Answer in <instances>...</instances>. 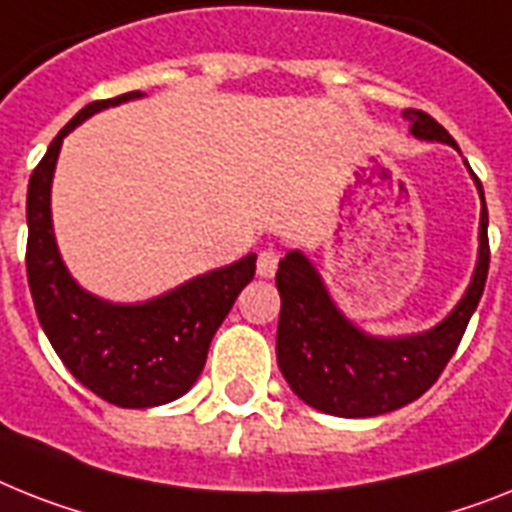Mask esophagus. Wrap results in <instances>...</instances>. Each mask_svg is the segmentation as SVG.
<instances>
[{
  "instance_id": "34e87169",
  "label": "esophagus",
  "mask_w": 512,
  "mask_h": 512,
  "mask_svg": "<svg viewBox=\"0 0 512 512\" xmlns=\"http://www.w3.org/2000/svg\"><path fill=\"white\" fill-rule=\"evenodd\" d=\"M277 264H280V253L274 251V248H264L259 253V261H256V272H259V277L269 280L277 272Z\"/></svg>"
}]
</instances>
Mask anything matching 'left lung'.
Wrapping results in <instances>:
<instances>
[{
	"instance_id": "obj_1",
	"label": "left lung",
	"mask_w": 512,
	"mask_h": 512,
	"mask_svg": "<svg viewBox=\"0 0 512 512\" xmlns=\"http://www.w3.org/2000/svg\"><path fill=\"white\" fill-rule=\"evenodd\" d=\"M403 117L421 141L447 143L460 151L453 135L421 109H405ZM471 177L481 198L474 277L458 306L426 332L403 337L363 332L335 306L316 266L301 251L285 253L277 269V290L282 298L277 363L290 390L303 403L329 416H382L413 403L437 382L479 306L489 272L487 201L479 177L474 172Z\"/></svg>"
}]
</instances>
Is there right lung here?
Segmentation results:
<instances>
[{
  "label": "right lung",
  "mask_w": 512,
  "mask_h": 512,
  "mask_svg": "<svg viewBox=\"0 0 512 512\" xmlns=\"http://www.w3.org/2000/svg\"><path fill=\"white\" fill-rule=\"evenodd\" d=\"M130 91L91 101L59 130L28 183V285L46 337L83 387L120 408L177 400L201 377L211 337L256 274V253L211 269L143 303H112L73 280L52 225V177L67 133L107 107L141 99Z\"/></svg>",
  "instance_id": "right-lung-1"
}]
</instances>
